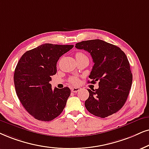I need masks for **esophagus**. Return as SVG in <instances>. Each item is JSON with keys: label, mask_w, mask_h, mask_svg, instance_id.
Listing matches in <instances>:
<instances>
[{"label": "esophagus", "mask_w": 149, "mask_h": 149, "mask_svg": "<svg viewBox=\"0 0 149 149\" xmlns=\"http://www.w3.org/2000/svg\"><path fill=\"white\" fill-rule=\"evenodd\" d=\"M71 91L73 92V93H77V92L80 91L81 88L80 87H72L71 88Z\"/></svg>", "instance_id": "obj_1"}]
</instances>
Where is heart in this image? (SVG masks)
Here are the masks:
<instances>
[{
	"label": "heart",
	"instance_id": "obj_1",
	"mask_svg": "<svg viewBox=\"0 0 149 149\" xmlns=\"http://www.w3.org/2000/svg\"><path fill=\"white\" fill-rule=\"evenodd\" d=\"M80 57H86V56L82 52H77L76 54V58ZM69 82H70L71 84H77L79 82V80L77 77H71V78L69 79Z\"/></svg>",
	"mask_w": 149,
	"mask_h": 149
}]
</instances>
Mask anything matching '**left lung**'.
<instances>
[{"label": "left lung", "mask_w": 149, "mask_h": 149, "mask_svg": "<svg viewBox=\"0 0 149 149\" xmlns=\"http://www.w3.org/2000/svg\"><path fill=\"white\" fill-rule=\"evenodd\" d=\"M76 47L88 52L93 58L89 82L99 81L97 89H88L86 109L102 118L118 112L127 100L133 80L126 54L118 47L99 39L78 42Z\"/></svg>", "instance_id": "left-lung-1"}]
</instances>
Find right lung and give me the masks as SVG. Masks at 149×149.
I'll use <instances>...</instances> for the list:
<instances>
[{"label":"right lung","instance_id":"right-lung-1","mask_svg":"<svg viewBox=\"0 0 149 149\" xmlns=\"http://www.w3.org/2000/svg\"><path fill=\"white\" fill-rule=\"evenodd\" d=\"M73 47V45L45 43L26 52L17 64L14 75L17 96L36 120L51 121L65 109L70 88L66 86L53 90L49 81L57 71L60 57Z\"/></svg>","mask_w":149,"mask_h":149}]
</instances>
